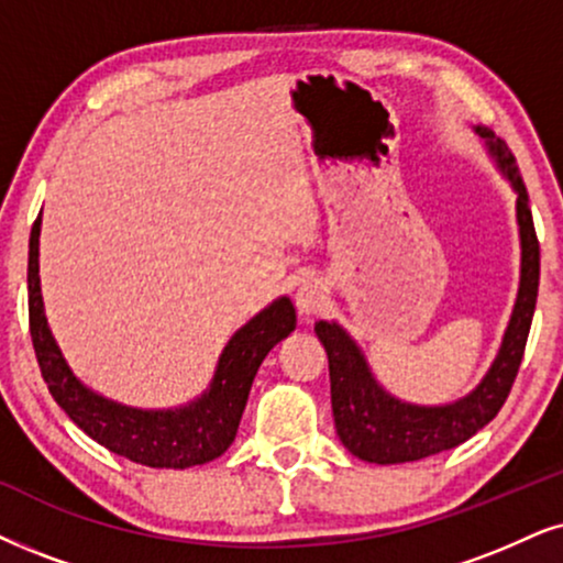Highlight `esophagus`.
<instances>
[{
	"mask_svg": "<svg viewBox=\"0 0 563 563\" xmlns=\"http://www.w3.org/2000/svg\"><path fill=\"white\" fill-rule=\"evenodd\" d=\"M327 306V286L322 280H306L296 294V309L303 319L317 317Z\"/></svg>",
	"mask_w": 563,
	"mask_h": 563,
	"instance_id": "1",
	"label": "esophagus"
}]
</instances>
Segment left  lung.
Returning a JSON list of instances; mask_svg holds the SVG:
<instances>
[{"label":"left lung","mask_w":563,"mask_h":563,"mask_svg":"<svg viewBox=\"0 0 563 563\" xmlns=\"http://www.w3.org/2000/svg\"><path fill=\"white\" fill-rule=\"evenodd\" d=\"M475 132L486 140L490 155L507 174L517 191V223L522 262H519V290L509 327L504 332L499 355L490 364L488 374L471 395L452 405H410L397 400L376 384L361 347L351 334L334 322H317L314 332L324 345L330 361V393L334 429L345 450L358 460L376 465H397V462H416L431 454L454 450L462 441L475 437L483 426L496 418L501 405L507 402L511 384L517 379L522 364L525 345L536 314L538 280H540V244L532 225L522 176L507 142L496 137L486 126H475Z\"/></svg>","instance_id":"obj_1"}]
</instances>
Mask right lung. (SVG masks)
Here are the masks:
<instances>
[{
	"mask_svg": "<svg viewBox=\"0 0 563 563\" xmlns=\"http://www.w3.org/2000/svg\"><path fill=\"white\" fill-rule=\"evenodd\" d=\"M41 216L31 229L27 249V317L41 374L56 405L67 412L92 441L113 454L147 467L202 465L233 444L249 389L265 355L296 330V309L290 298H277L233 334L220 355L210 389L195 402L176 410H137L90 393L69 372L67 361L48 330L38 277Z\"/></svg>",
	"mask_w": 563,
	"mask_h": 563,
	"instance_id": "add662e5",
	"label": "right lung"
}]
</instances>
